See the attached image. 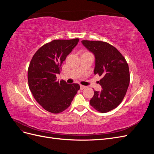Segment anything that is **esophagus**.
<instances>
[{"instance_id": "1", "label": "esophagus", "mask_w": 154, "mask_h": 154, "mask_svg": "<svg viewBox=\"0 0 154 154\" xmlns=\"http://www.w3.org/2000/svg\"><path fill=\"white\" fill-rule=\"evenodd\" d=\"M85 87H86L85 86H84V85H80V89H81V90L84 89V88H85Z\"/></svg>"}]
</instances>
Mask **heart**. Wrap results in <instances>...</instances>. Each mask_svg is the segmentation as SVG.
I'll return each instance as SVG.
<instances>
[{
    "mask_svg": "<svg viewBox=\"0 0 154 154\" xmlns=\"http://www.w3.org/2000/svg\"><path fill=\"white\" fill-rule=\"evenodd\" d=\"M86 53H87V52H86Z\"/></svg>",
    "mask_w": 154,
    "mask_h": 154,
    "instance_id": "b5f03b06",
    "label": "heart"
}]
</instances>
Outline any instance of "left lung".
<instances>
[{
	"label": "left lung",
	"mask_w": 154,
	"mask_h": 154,
	"mask_svg": "<svg viewBox=\"0 0 154 154\" xmlns=\"http://www.w3.org/2000/svg\"><path fill=\"white\" fill-rule=\"evenodd\" d=\"M82 43L94 55V74L102 76L100 80L102 90L94 91L90 104L100 112H107L122 103L127 93L128 65L119 51L109 43L90 40H82Z\"/></svg>",
	"instance_id": "left-lung-1"
}]
</instances>
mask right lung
Instances as JSON below:
<instances>
[{"label": "right lung", "mask_w": 154, "mask_h": 154, "mask_svg": "<svg viewBox=\"0 0 154 154\" xmlns=\"http://www.w3.org/2000/svg\"><path fill=\"white\" fill-rule=\"evenodd\" d=\"M78 38L54 40L36 51L29 63L27 79L35 99L43 108L53 114L60 113L71 104L80 85L58 81L62 64L75 48Z\"/></svg>", "instance_id": "1"}]
</instances>
